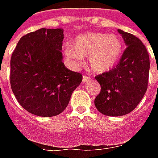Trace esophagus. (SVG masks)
<instances>
[{"label": "esophagus", "instance_id": "obj_1", "mask_svg": "<svg viewBox=\"0 0 158 158\" xmlns=\"http://www.w3.org/2000/svg\"><path fill=\"white\" fill-rule=\"evenodd\" d=\"M89 79H90V78H89V77H88V76L84 75L83 76V82H86V81H88Z\"/></svg>", "mask_w": 158, "mask_h": 158}]
</instances>
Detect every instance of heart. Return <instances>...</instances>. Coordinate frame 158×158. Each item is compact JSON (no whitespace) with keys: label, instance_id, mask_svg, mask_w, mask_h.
I'll list each match as a JSON object with an SVG mask.
<instances>
[{"label":"heart","instance_id":"1","mask_svg":"<svg viewBox=\"0 0 158 158\" xmlns=\"http://www.w3.org/2000/svg\"><path fill=\"white\" fill-rule=\"evenodd\" d=\"M122 52V42L116 35L92 32L77 36L73 47L66 49V55L76 64L88 56V64L93 72H108L118 61Z\"/></svg>","mask_w":158,"mask_h":158}]
</instances>
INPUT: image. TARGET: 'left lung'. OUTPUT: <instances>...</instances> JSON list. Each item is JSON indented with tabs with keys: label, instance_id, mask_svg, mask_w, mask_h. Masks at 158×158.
Returning a JSON list of instances; mask_svg holds the SVG:
<instances>
[{
	"label": "left lung",
	"instance_id": "obj_1",
	"mask_svg": "<svg viewBox=\"0 0 158 158\" xmlns=\"http://www.w3.org/2000/svg\"><path fill=\"white\" fill-rule=\"evenodd\" d=\"M118 31L127 47L116 67L95 77L101 85L95 106L100 113L111 117L128 114L138 106L149 78V54L145 45L132 34Z\"/></svg>",
	"mask_w": 158,
	"mask_h": 158
}]
</instances>
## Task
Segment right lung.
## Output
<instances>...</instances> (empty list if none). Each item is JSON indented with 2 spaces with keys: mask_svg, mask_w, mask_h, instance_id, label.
Segmentation results:
<instances>
[{
  "mask_svg": "<svg viewBox=\"0 0 158 158\" xmlns=\"http://www.w3.org/2000/svg\"><path fill=\"white\" fill-rule=\"evenodd\" d=\"M63 38V29L43 28L23 36L12 52V92L34 115L53 117L62 113L82 82V74L69 70L62 62Z\"/></svg>",
  "mask_w": 158,
  "mask_h": 158,
  "instance_id": "1",
  "label": "right lung"
}]
</instances>
